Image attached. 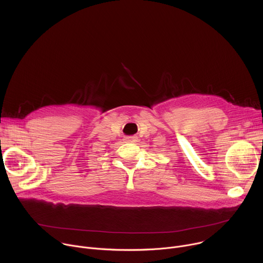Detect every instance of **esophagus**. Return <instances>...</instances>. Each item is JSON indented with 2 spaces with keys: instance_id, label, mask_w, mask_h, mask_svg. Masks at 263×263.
<instances>
[{
  "instance_id": "1",
  "label": "esophagus",
  "mask_w": 263,
  "mask_h": 263,
  "mask_svg": "<svg viewBox=\"0 0 263 263\" xmlns=\"http://www.w3.org/2000/svg\"><path fill=\"white\" fill-rule=\"evenodd\" d=\"M125 140H126L127 142H133V143H135V142L138 141V137H137V136H128V137L125 138Z\"/></svg>"
}]
</instances>
